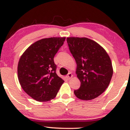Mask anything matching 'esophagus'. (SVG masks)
<instances>
[{
	"label": "esophagus",
	"mask_w": 130,
	"mask_h": 130,
	"mask_svg": "<svg viewBox=\"0 0 130 130\" xmlns=\"http://www.w3.org/2000/svg\"><path fill=\"white\" fill-rule=\"evenodd\" d=\"M72 77H73V74L71 73H69L67 74V78L68 79H71Z\"/></svg>",
	"instance_id": "1"
}]
</instances>
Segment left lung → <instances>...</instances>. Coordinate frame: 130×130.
Masks as SVG:
<instances>
[{
    "label": "left lung",
    "instance_id": "8db88e82",
    "mask_svg": "<svg viewBox=\"0 0 130 130\" xmlns=\"http://www.w3.org/2000/svg\"><path fill=\"white\" fill-rule=\"evenodd\" d=\"M67 41L76 62V73L80 82L74 95L83 100L98 97L108 87L112 76L109 56L103 47L87 38L68 37Z\"/></svg>",
    "mask_w": 130,
    "mask_h": 130
}]
</instances>
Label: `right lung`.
<instances>
[{
  "instance_id": "right-lung-1",
  "label": "right lung",
  "mask_w": 130,
  "mask_h": 130,
  "mask_svg": "<svg viewBox=\"0 0 130 130\" xmlns=\"http://www.w3.org/2000/svg\"><path fill=\"white\" fill-rule=\"evenodd\" d=\"M65 37H51L36 41L21 56L18 76L24 92L38 101H48L56 96L64 80L56 73L54 57Z\"/></svg>"
}]
</instances>
